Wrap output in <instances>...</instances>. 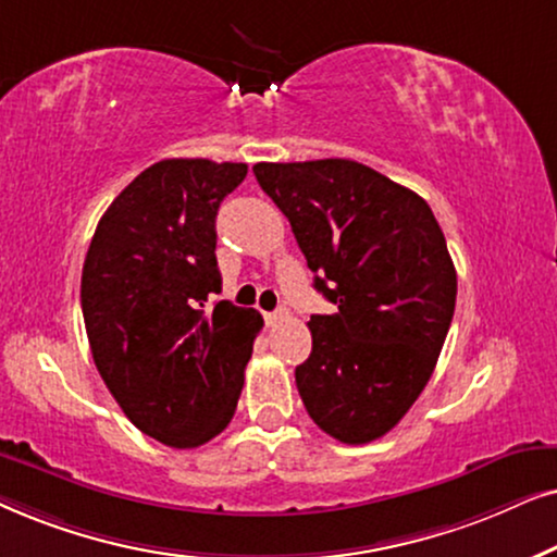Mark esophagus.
Returning a JSON list of instances; mask_svg holds the SVG:
<instances>
[{
	"mask_svg": "<svg viewBox=\"0 0 557 557\" xmlns=\"http://www.w3.org/2000/svg\"><path fill=\"white\" fill-rule=\"evenodd\" d=\"M287 318V310L280 308V310H272V313H264V321L267 325H277L280 321H285Z\"/></svg>",
	"mask_w": 557,
	"mask_h": 557,
	"instance_id": "34e87169",
	"label": "esophagus"
}]
</instances>
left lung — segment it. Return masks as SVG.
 I'll return each mask as SVG.
<instances>
[{"mask_svg":"<svg viewBox=\"0 0 557 557\" xmlns=\"http://www.w3.org/2000/svg\"><path fill=\"white\" fill-rule=\"evenodd\" d=\"M336 313L310 315L295 369L318 428L348 446L389 433L433 374L456 310L446 236L418 193L354 160L257 162Z\"/></svg>","mask_w":557,"mask_h":557,"instance_id":"left-lung-1","label":"left lung"}]
</instances>
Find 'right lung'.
Here are the masks:
<instances>
[{
  "mask_svg": "<svg viewBox=\"0 0 557 557\" xmlns=\"http://www.w3.org/2000/svg\"><path fill=\"white\" fill-rule=\"evenodd\" d=\"M244 162L173 158L111 201L88 247L81 308L94 364L124 414L170 448H198L234 418L264 321L216 300V213Z\"/></svg>",
  "mask_w": 557,
  "mask_h": 557,
  "instance_id": "add662e5",
  "label": "right lung"
}]
</instances>
